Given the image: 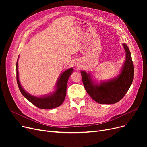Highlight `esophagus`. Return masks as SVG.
<instances>
[{
  "instance_id": "esophagus-1",
  "label": "esophagus",
  "mask_w": 147,
  "mask_h": 147,
  "mask_svg": "<svg viewBox=\"0 0 147 147\" xmlns=\"http://www.w3.org/2000/svg\"><path fill=\"white\" fill-rule=\"evenodd\" d=\"M76 65H77V66H78V67L81 66V65H80L79 63H76Z\"/></svg>"
}]
</instances>
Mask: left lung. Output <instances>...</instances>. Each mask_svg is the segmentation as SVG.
<instances>
[{
	"label": "left lung",
	"instance_id": "1",
	"mask_svg": "<svg viewBox=\"0 0 147 147\" xmlns=\"http://www.w3.org/2000/svg\"><path fill=\"white\" fill-rule=\"evenodd\" d=\"M126 52V58L120 73L115 78L101 81L99 84L92 79L90 73L81 71L82 81L88 94L99 104H115L124 97L132 83L134 68L131 53L126 43L122 44Z\"/></svg>",
	"mask_w": 147,
	"mask_h": 147
}]
</instances>
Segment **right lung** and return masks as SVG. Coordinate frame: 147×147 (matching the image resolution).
Wrapping results in <instances>:
<instances>
[{"instance_id":"right-lung-1","label":"right lung","mask_w":147,"mask_h":147,"mask_svg":"<svg viewBox=\"0 0 147 147\" xmlns=\"http://www.w3.org/2000/svg\"><path fill=\"white\" fill-rule=\"evenodd\" d=\"M19 58V57H18ZM17 68V81L18 88L22 95L28 101L42 109H51L60 106L63 103L67 93V85L69 76L73 72V68L66 69L59 77L56 83V90L53 93L41 96L40 97L30 95L27 92L20 84L19 80V73L18 71V60L16 64Z\"/></svg>"}]
</instances>
